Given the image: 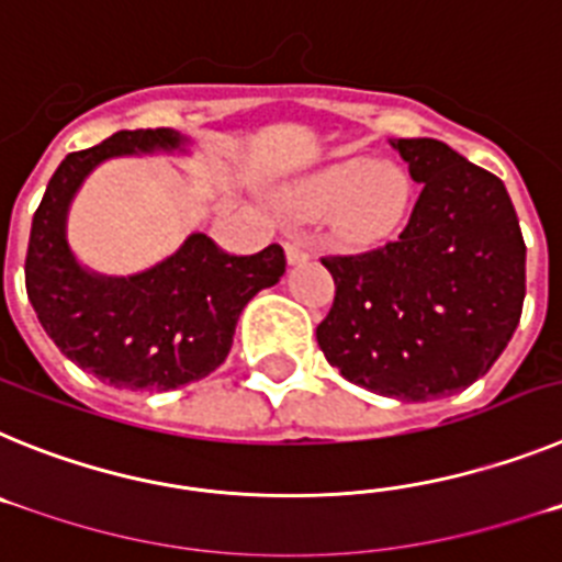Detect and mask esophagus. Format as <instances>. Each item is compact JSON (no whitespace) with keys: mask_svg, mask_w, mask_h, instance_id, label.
I'll list each match as a JSON object with an SVG mask.
<instances>
[{"mask_svg":"<svg viewBox=\"0 0 562 562\" xmlns=\"http://www.w3.org/2000/svg\"><path fill=\"white\" fill-rule=\"evenodd\" d=\"M284 250H286V261H290V265H301V261H306V258H310V245H306L304 238H290V241L284 245Z\"/></svg>","mask_w":562,"mask_h":562,"instance_id":"34e87169","label":"esophagus"}]
</instances>
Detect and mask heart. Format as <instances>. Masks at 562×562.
Here are the masks:
<instances>
[{
	"instance_id": "heart-1",
	"label": "heart",
	"mask_w": 562,
	"mask_h": 562,
	"mask_svg": "<svg viewBox=\"0 0 562 562\" xmlns=\"http://www.w3.org/2000/svg\"><path fill=\"white\" fill-rule=\"evenodd\" d=\"M281 205L301 220L326 216L346 245H376L394 236L414 205V182L402 166L349 157L292 182Z\"/></svg>"
}]
</instances>
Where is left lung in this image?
<instances>
[{
	"label": "left lung",
	"mask_w": 562,
	"mask_h": 562,
	"mask_svg": "<svg viewBox=\"0 0 562 562\" xmlns=\"http://www.w3.org/2000/svg\"><path fill=\"white\" fill-rule=\"evenodd\" d=\"M419 200L396 241L329 256L317 346L355 385L402 402L459 394L493 369L526 295V245L504 182L434 137L391 140Z\"/></svg>",
	"instance_id": "obj_1"
}]
</instances>
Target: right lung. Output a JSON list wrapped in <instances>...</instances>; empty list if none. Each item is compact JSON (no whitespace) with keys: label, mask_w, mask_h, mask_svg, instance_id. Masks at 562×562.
Here are the masks:
<instances>
[{"label":"right lung","mask_w":562,"mask_h":562,"mask_svg":"<svg viewBox=\"0 0 562 562\" xmlns=\"http://www.w3.org/2000/svg\"><path fill=\"white\" fill-rule=\"evenodd\" d=\"M188 146L173 128H134L67 154L33 216L24 284L38 324L64 357L114 389L171 391L220 369L241 310L286 270L278 245L227 256L205 233L132 276H103L78 261L67 222L89 173L114 157L188 154Z\"/></svg>","instance_id":"add662e5"}]
</instances>
